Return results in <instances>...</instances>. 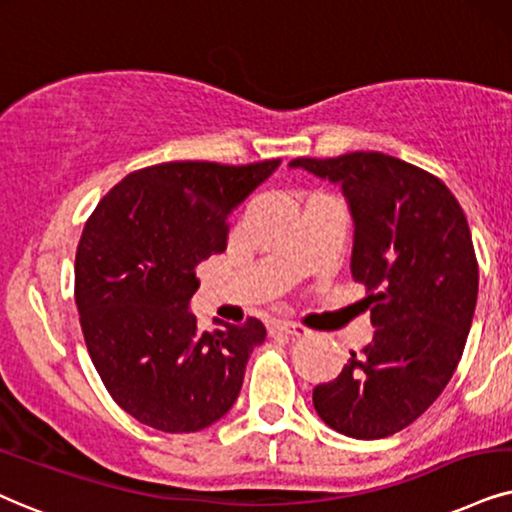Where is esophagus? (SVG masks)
<instances>
[{"mask_svg":"<svg viewBox=\"0 0 512 512\" xmlns=\"http://www.w3.org/2000/svg\"><path fill=\"white\" fill-rule=\"evenodd\" d=\"M271 331L281 333V335H290V338H300V335H307V328L300 326V323H293V321L274 323V326H271Z\"/></svg>","mask_w":512,"mask_h":512,"instance_id":"34e87169","label":"esophagus"}]
</instances>
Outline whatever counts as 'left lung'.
Wrapping results in <instances>:
<instances>
[{
	"mask_svg": "<svg viewBox=\"0 0 512 512\" xmlns=\"http://www.w3.org/2000/svg\"><path fill=\"white\" fill-rule=\"evenodd\" d=\"M288 165L345 191L352 278L366 288L375 326L338 378L314 387V409L347 437H390L430 409L461 361L480 283L468 219L442 179L394 155L354 151Z\"/></svg>",
	"mask_w": 512,
	"mask_h": 512,
	"instance_id": "obj_1",
	"label": "left lung"
}]
</instances>
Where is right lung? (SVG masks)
Returning a JSON list of instances; mask_svg holds the SVG:
<instances>
[{"mask_svg":"<svg viewBox=\"0 0 512 512\" xmlns=\"http://www.w3.org/2000/svg\"><path fill=\"white\" fill-rule=\"evenodd\" d=\"M278 160L160 163L96 205L75 255V304L89 357L115 404L148 428L198 432L234 406L262 321L200 331L196 267L226 250L229 217Z\"/></svg>","mask_w":512,"mask_h":512,"instance_id":"obj_1","label":"right lung"}]
</instances>
